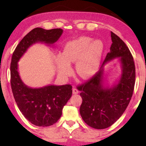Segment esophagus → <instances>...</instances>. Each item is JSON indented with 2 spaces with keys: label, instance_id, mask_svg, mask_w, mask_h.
<instances>
[{
  "label": "esophagus",
  "instance_id": "34e87169",
  "mask_svg": "<svg viewBox=\"0 0 146 146\" xmlns=\"http://www.w3.org/2000/svg\"><path fill=\"white\" fill-rule=\"evenodd\" d=\"M79 93V90L77 88H75V87H73V94H78Z\"/></svg>",
  "mask_w": 146,
  "mask_h": 146
}]
</instances>
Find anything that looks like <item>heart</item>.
I'll return each mask as SVG.
<instances>
[{
  "label": "heart",
  "mask_w": 146,
  "mask_h": 146,
  "mask_svg": "<svg viewBox=\"0 0 146 146\" xmlns=\"http://www.w3.org/2000/svg\"><path fill=\"white\" fill-rule=\"evenodd\" d=\"M104 44L100 40L81 36L68 42L64 45L62 56L57 58V66L62 75L71 72L70 64L75 62V71L79 76L87 78L92 76L101 62L104 53Z\"/></svg>",
  "instance_id": "b5f03b06"
}]
</instances>
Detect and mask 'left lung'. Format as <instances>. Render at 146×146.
I'll return each mask as SVG.
<instances>
[{
  "label": "left lung",
  "mask_w": 146,
  "mask_h": 146,
  "mask_svg": "<svg viewBox=\"0 0 146 146\" xmlns=\"http://www.w3.org/2000/svg\"><path fill=\"white\" fill-rule=\"evenodd\" d=\"M112 43L100 71L88 81L78 86L82 103L80 113L85 123L95 129L108 128L119 119L126 109L133 94L135 66L131 53L121 38L110 32ZM115 58H120L121 78L110 87L103 84V66Z\"/></svg>",
  "instance_id": "obj_1"
}]
</instances>
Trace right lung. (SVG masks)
I'll return each instance as SVG.
<instances>
[{"instance_id": "1", "label": "right lung", "mask_w": 146, "mask_h": 146, "mask_svg": "<svg viewBox=\"0 0 146 146\" xmlns=\"http://www.w3.org/2000/svg\"><path fill=\"white\" fill-rule=\"evenodd\" d=\"M62 32V29L35 28L22 39L11 58V86L15 101L25 118L37 126H49L58 121L63 107L72 95V86L70 84L48 85L39 88H30L21 80L18 62L30 46L39 42L53 44Z\"/></svg>"}]
</instances>
